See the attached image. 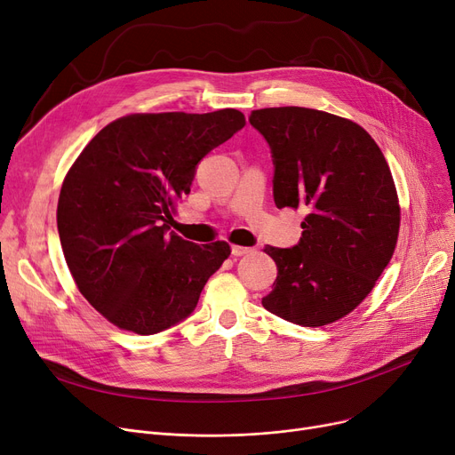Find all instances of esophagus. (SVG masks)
<instances>
[{
    "mask_svg": "<svg viewBox=\"0 0 455 455\" xmlns=\"http://www.w3.org/2000/svg\"><path fill=\"white\" fill-rule=\"evenodd\" d=\"M252 252V247H242V245H232V254L234 256H243Z\"/></svg>",
    "mask_w": 455,
    "mask_h": 455,
    "instance_id": "1",
    "label": "esophagus"
}]
</instances>
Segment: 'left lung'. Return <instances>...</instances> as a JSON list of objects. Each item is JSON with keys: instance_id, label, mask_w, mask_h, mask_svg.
<instances>
[{"instance_id": "left-lung-1", "label": "left lung", "mask_w": 455, "mask_h": 455, "mask_svg": "<svg viewBox=\"0 0 455 455\" xmlns=\"http://www.w3.org/2000/svg\"><path fill=\"white\" fill-rule=\"evenodd\" d=\"M249 124L271 149L275 204L307 212L297 245L264 249L278 275L261 304L300 326L330 324L371 293L395 252L400 206L386 156L365 129L314 108L252 110Z\"/></svg>"}]
</instances>
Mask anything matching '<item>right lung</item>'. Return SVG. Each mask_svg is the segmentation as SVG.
Instances as JSON below:
<instances>
[{"label":"right lung","mask_w":455,"mask_h":455,"mask_svg":"<svg viewBox=\"0 0 455 455\" xmlns=\"http://www.w3.org/2000/svg\"><path fill=\"white\" fill-rule=\"evenodd\" d=\"M245 127L240 110L132 114L108 124L68 172L57 208L66 264L84 299L116 326L153 336L194 314L230 254L170 223L199 162Z\"/></svg>","instance_id":"right-lung-1"}]
</instances>
